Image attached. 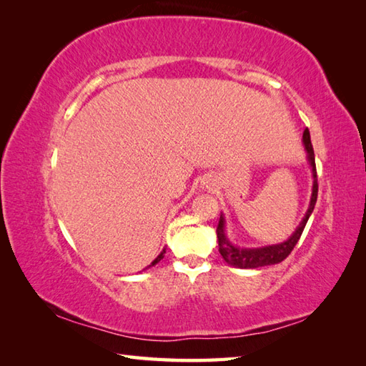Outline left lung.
<instances>
[{
    "label": "left lung",
    "mask_w": 366,
    "mask_h": 366,
    "mask_svg": "<svg viewBox=\"0 0 366 366\" xmlns=\"http://www.w3.org/2000/svg\"><path fill=\"white\" fill-rule=\"evenodd\" d=\"M303 144H305L307 159H308L310 167H312V173H313V192H312V199H310V206H308V211H307L305 217L302 219L297 229L292 232V236L282 244L259 247V248H240V247H236L229 242V239L227 237V232H224V219H223V215H220L219 227H217L219 252L222 254V258L228 264H231V266L239 267V269H258V267H264V266H272V264H278L290 256V253L294 250L295 244L299 242L303 228H305V224L310 219V215H312V212H313L316 199H317V176H316L315 151L312 146V139H310L308 129L303 130Z\"/></svg>",
    "instance_id": "left-lung-1"
}]
</instances>
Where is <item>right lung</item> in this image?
Returning <instances> with one entry per match:
<instances>
[{
  "instance_id": "obj_1",
  "label": "right lung",
  "mask_w": 366,
  "mask_h": 366,
  "mask_svg": "<svg viewBox=\"0 0 366 366\" xmlns=\"http://www.w3.org/2000/svg\"><path fill=\"white\" fill-rule=\"evenodd\" d=\"M163 253H165V250H163V252L157 256V258H155V259L151 262V266H155V264H157L160 259H163ZM151 266H147V267H151Z\"/></svg>"
}]
</instances>
